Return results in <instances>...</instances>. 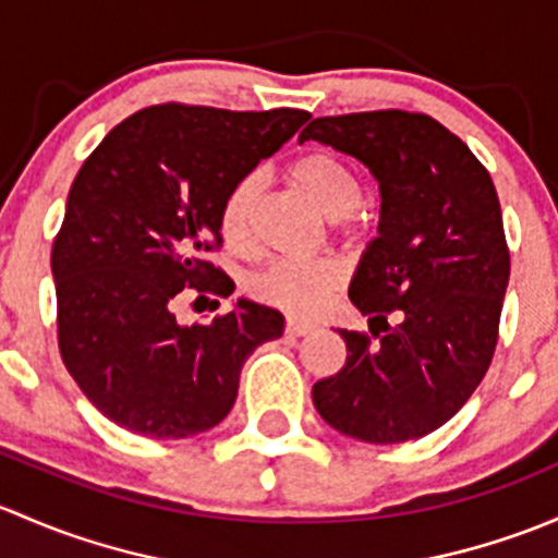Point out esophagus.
Segmentation results:
<instances>
[{"label": "esophagus", "instance_id": "esophagus-1", "mask_svg": "<svg viewBox=\"0 0 558 558\" xmlns=\"http://www.w3.org/2000/svg\"><path fill=\"white\" fill-rule=\"evenodd\" d=\"M284 330H287V336H292V338H303V336H312V332L317 330V327H314L312 322H301V319H287Z\"/></svg>", "mask_w": 558, "mask_h": 558}]
</instances>
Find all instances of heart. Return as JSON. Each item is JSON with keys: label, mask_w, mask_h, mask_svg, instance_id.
Instances as JSON below:
<instances>
[{"label": "heart", "mask_w": 558, "mask_h": 558, "mask_svg": "<svg viewBox=\"0 0 558 558\" xmlns=\"http://www.w3.org/2000/svg\"><path fill=\"white\" fill-rule=\"evenodd\" d=\"M290 180L306 198L336 217V222H349L360 209V174L347 158L332 150H308L290 163ZM257 182L244 177L220 211V231L228 250L236 255L252 252V215H255ZM341 284V268L332 260H279L252 279V292L260 301L274 303L290 314H312L314 308Z\"/></svg>", "instance_id": "b5f03b06"}]
</instances>
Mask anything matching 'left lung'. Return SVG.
Returning a JSON list of instances; mask_svg holds the SVG:
<instances>
[{"mask_svg": "<svg viewBox=\"0 0 558 558\" xmlns=\"http://www.w3.org/2000/svg\"><path fill=\"white\" fill-rule=\"evenodd\" d=\"M308 140L363 160L381 191L378 236L349 284L377 341L338 330L347 363L314 384V405L365 444L422 438L468 403L497 347L510 252L494 182L422 112L317 118L301 131Z\"/></svg>", "mask_w": 558, "mask_h": 558, "instance_id": "1", "label": "left lung"}]
</instances>
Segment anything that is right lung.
<instances>
[{"label":"right lung","instance_id":"1","mask_svg":"<svg viewBox=\"0 0 558 558\" xmlns=\"http://www.w3.org/2000/svg\"><path fill=\"white\" fill-rule=\"evenodd\" d=\"M312 118L303 109L155 105L114 125L72 182L50 268L66 371L107 418L145 438L206 433L228 416L246 357L284 330L239 301L180 325V298H228L209 260L226 195Z\"/></svg>","mask_w":558,"mask_h":558}]
</instances>
